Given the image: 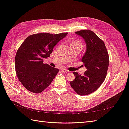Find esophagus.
Masks as SVG:
<instances>
[{"label":"esophagus","mask_w":129,"mask_h":129,"mask_svg":"<svg viewBox=\"0 0 129 129\" xmlns=\"http://www.w3.org/2000/svg\"><path fill=\"white\" fill-rule=\"evenodd\" d=\"M60 71H61V72H62V73H65V72H67V70H66V69H64V68H61V69H60Z\"/></svg>","instance_id":"34e87169"}]
</instances>
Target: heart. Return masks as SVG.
<instances>
[{"label": "heart", "instance_id": "1", "mask_svg": "<svg viewBox=\"0 0 129 129\" xmlns=\"http://www.w3.org/2000/svg\"><path fill=\"white\" fill-rule=\"evenodd\" d=\"M72 43H80V42L77 41H74L73 42H72Z\"/></svg>", "mask_w": 129, "mask_h": 129}]
</instances>
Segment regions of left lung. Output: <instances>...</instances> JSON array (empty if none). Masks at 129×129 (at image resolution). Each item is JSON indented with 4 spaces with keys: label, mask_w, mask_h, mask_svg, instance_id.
I'll return each mask as SVG.
<instances>
[{
    "label": "left lung",
    "mask_w": 129,
    "mask_h": 129,
    "mask_svg": "<svg viewBox=\"0 0 129 129\" xmlns=\"http://www.w3.org/2000/svg\"><path fill=\"white\" fill-rule=\"evenodd\" d=\"M75 33L82 37L86 43V52L81 60L87 71L83 76L73 72L75 79L70 83L77 94L87 95L96 91L105 80L109 63V54L103 41L92 31L84 29Z\"/></svg>",
    "instance_id": "left-lung-1"
}]
</instances>
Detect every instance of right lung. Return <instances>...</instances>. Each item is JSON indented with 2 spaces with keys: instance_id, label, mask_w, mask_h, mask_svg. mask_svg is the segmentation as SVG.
<instances>
[{
  "instance_id": "obj_1",
  "label": "right lung",
  "mask_w": 129,
  "mask_h": 129,
  "mask_svg": "<svg viewBox=\"0 0 129 129\" xmlns=\"http://www.w3.org/2000/svg\"><path fill=\"white\" fill-rule=\"evenodd\" d=\"M67 34H32L19 47L15 57V72L21 83L28 91L40 93L52 83L59 71L44 63L43 59L50 56L54 46Z\"/></svg>"
}]
</instances>
